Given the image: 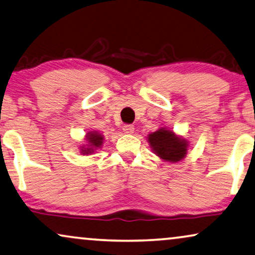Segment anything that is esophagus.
Wrapping results in <instances>:
<instances>
[{
  "mask_svg": "<svg viewBox=\"0 0 255 255\" xmlns=\"http://www.w3.org/2000/svg\"><path fill=\"white\" fill-rule=\"evenodd\" d=\"M123 131L128 134H132L134 132V127H133V125H131V124H127V125H124V127H123Z\"/></svg>",
  "mask_w": 255,
  "mask_h": 255,
  "instance_id": "obj_1",
  "label": "esophagus"
}]
</instances>
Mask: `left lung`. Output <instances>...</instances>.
<instances>
[{
	"label": "left lung",
	"mask_w": 255,
	"mask_h": 255,
	"mask_svg": "<svg viewBox=\"0 0 255 255\" xmlns=\"http://www.w3.org/2000/svg\"><path fill=\"white\" fill-rule=\"evenodd\" d=\"M148 142L153 151L165 161L177 162L187 154L188 141L174 133L173 131L161 128L148 134Z\"/></svg>",
	"instance_id": "obj_1"
}]
</instances>
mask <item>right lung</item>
I'll return each instance as SVG.
<instances>
[{
    "instance_id": "right-lung-1",
    "label": "right lung",
    "mask_w": 255,
    "mask_h": 255,
    "mask_svg": "<svg viewBox=\"0 0 255 255\" xmlns=\"http://www.w3.org/2000/svg\"><path fill=\"white\" fill-rule=\"evenodd\" d=\"M87 139V147H81V153L82 154H90V153L94 152V149L100 148L101 145L103 144V135L100 134L99 132H88L86 135Z\"/></svg>"
}]
</instances>
